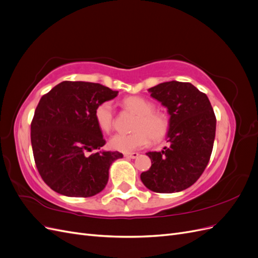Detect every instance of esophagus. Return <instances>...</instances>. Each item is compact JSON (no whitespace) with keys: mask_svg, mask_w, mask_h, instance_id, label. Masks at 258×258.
<instances>
[{"mask_svg":"<svg viewBox=\"0 0 258 258\" xmlns=\"http://www.w3.org/2000/svg\"><path fill=\"white\" fill-rule=\"evenodd\" d=\"M126 158H132V159H136L139 157V153H126L123 155Z\"/></svg>","mask_w":258,"mask_h":258,"instance_id":"1","label":"esophagus"}]
</instances>
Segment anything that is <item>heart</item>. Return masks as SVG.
I'll use <instances>...</instances> for the list:
<instances>
[{
  "label": "heart",
  "mask_w": 258,
  "mask_h": 258,
  "mask_svg": "<svg viewBox=\"0 0 258 258\" xmlns=\"http://www.w3.org/2000/svg\"><path fill=\"white\" fill-rule=\"evenodd\" d=\"M122 104L138 115L134 124V134L115 135L110 140V146L115 151L130 153L145 147L150 139L159 142L169 131V117L161 111H155L154 104L139 96L127 97ZM95 118L98 127L104 134H110L114 128V111L111 102H103L97 106Z\"/></svg>",
  "instance_id": "1"
}]
</instances>
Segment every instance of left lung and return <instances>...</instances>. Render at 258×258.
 <instances>
[{"label": "left lung", "instance_id": "1", "mask_svg": "<svg viewBox=\"0 0 258 258\" xmlns=\"http://www.w3.org/2000/svg\"><path fill=\"white\" fill-rule=\"evenodd\" d=\"M168 108L170 146L148 152L152 166L141 181L155 192L171 194L190 187L204 173L213 150L216 118L206 93L190 83L166 82L148 89Z\"/></svg>", "mask_w": 258, "mask_h": 258}]
</instances>
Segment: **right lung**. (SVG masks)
I'll use <instances>...</instances> for the list:
<instances>
[{
	"label": "right lung",
	"mask_w": 258,
	"mask_h": 258,
	"mask_svg": "<svg viewBox=\"0 0 258 258\" xmlns=\"http://www.w3.org/2000/svg\"><path fill=\"white\" fill-rule=\"evenodd\" d=\"M118 91L88 82L64 81L44 95L31 122V144L38 173L50 188L68 197H91L104 189L119 152L105 144L95 111Z\"/></svg>",
	"instance_id": "obj_1"
}]
</instances>
